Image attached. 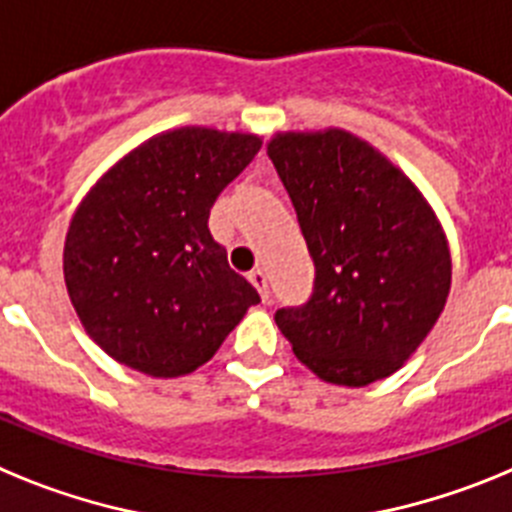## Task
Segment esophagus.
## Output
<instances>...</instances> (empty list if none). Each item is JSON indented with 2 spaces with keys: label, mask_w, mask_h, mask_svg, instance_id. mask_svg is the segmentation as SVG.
Masks as SVG:
<instances>
[{
  "label": "esophagus",
  "mask_w": 512,
  "mask_h": 512,
  "mask_svg": "<svg viewBox=\"0 0 512 512\" xmlns=\"http://www.w3.org/2000/svg\"><path fill=\"white\" fill-rule=\"evenodd\" d=\"M248 279H251V284L256 289H259V295H261V300L264 302H269V282H266V274H264V269H253L251 274H248Z\"/></svg>",
  "instance_id": "34e87169"
}]
</instances>
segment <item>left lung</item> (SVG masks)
Listing matches in <instances>:
<instances>
[{"instance_id": "1", "label": "left lung", "mask_w": 512, "mask_h": 512, "mask_svg": "<svg viewBox=\"0 0 512 512\" xmlns=\"http://www.w3.org/2000/svg\"><path fill=\"white\" fill-rule=\"evenodd\" d=\"M269 158L315 264L312 295L274 320L320 379L364 387L390 377L436 325L451 256L428 202L369 143L284 133Z\"/></svg>"}]
</instances>
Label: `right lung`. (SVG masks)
Returning <instances> with one entry per match:
<instances>
[{
    "mask_svg": "<svg viewBox=\"0 0 512 512\" xmlns=\"http://www.w3.org/2000/svg\"><path fill=\"white\" fill-rule=\"evenodd\" d=\"M259 148L256 135L171 130L128 153L81 202L63 277L112 359L148 377H182L259 305L207 228L220 192Z\"/></svg>",
    "mask_w": 512,
    "mask_h": 512,
    "instance_id": "add662e5",
    "label": "right lung"
}]
</instances>
